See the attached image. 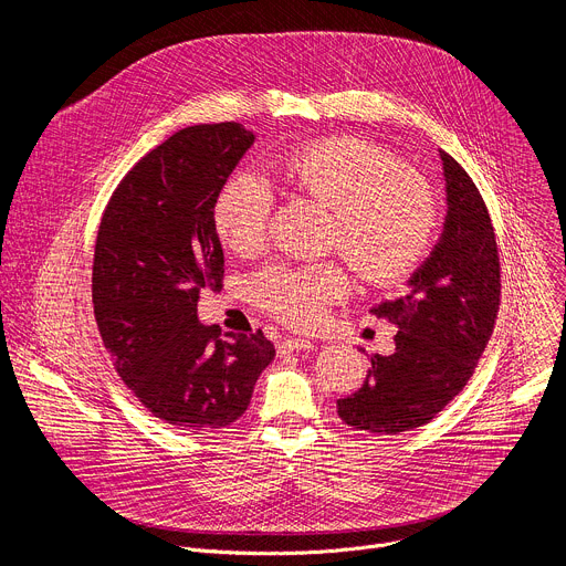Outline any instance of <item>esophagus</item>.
Listing matches in <instances>:
<instances>
[{"instance_id": "esophagus-1", "label": "esophagus", "mask_w": 566, "mask_h": 566, "mask_svg": "<svg viewBox=\"0 0 566 566\" xmlns=\"http://www.w3.org/2000/svg\"><path fill=\"white\" fill-rule=\"evenodd\" d=\"M313 343L306 340V338H300V336H289L280 343V354H289V352H302V349H311Z\"/></svg>"}]
</instances>
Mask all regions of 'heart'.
Instances as JSON below:
<instances>
[{
	"label": "heart",
	"instance_id": "heart-1",
	"mask_svg": "<svg viewBox=\"0 0 566 566\" xmlns=\"http://www.w3.org/2000/svg\"><path fill=\"white\" fill-rule=\"evenodd\" d=\"M275 175L291 197L332 210L329 249L343 253L367 286H398L428 260L439 228L437 195L389 149L356 136L319 138L280 158ZM271 208V192L258 177L228 179L212 206L221 244L239 258L258 255ZM347 293L340 262L275 264L253 280L258 306L295 329L313 327Z\"/></svg>",
	"mask_w": 566,
	"mask_h": 566
}]
</instances>
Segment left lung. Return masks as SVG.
<instances>
[{"instance_id": "8db88e82", "label": "left lung", "mask_w": 566, "mask_h": 566, "mask_svg": "<svg viewBox=\"0 0 566 566\" xmlns=\"http://www.w3.org/2000/svg\"><path fill=\"white\" fill-rule=\"evenodd\" d=\"M448 217L410 291L371 313L398 327L394 354L371 356L367 378L338 415L354 430L402 434L430 423L465 387L486 349L502 300L497 234L479 188L441 151Z\"/></svg>"}]
</instances>
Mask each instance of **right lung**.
<instances>
[{
	"label": "right lung",
	"mask_w": 566,
	"mask_h": 566,
	"mask_svg": "<svg viewBox=\"0 0 566 566\" xmlns=\"http://www.w3.org/2000/svg\"><path fill=\"white\" fill-rule=\"evenodd\" d=\"M253 140L241 123L179 129L123 177L96 237L94 315L114 369L145 410L195 434L244 415L275 356L262 329L223 340L197 319L223 280L212 206Z\"/></svg>",
	"instance_id": "1"
}]
</instances>
